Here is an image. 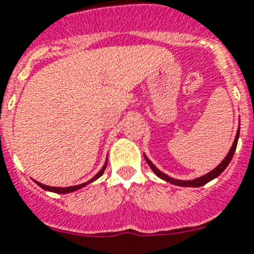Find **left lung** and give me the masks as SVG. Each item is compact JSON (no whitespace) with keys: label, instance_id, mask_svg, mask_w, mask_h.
Segmentation results:
<instances>
[{"label":"left lung","instance_id":"obj_1","mask_svg":"<svg viewBox=\"0 0 254 254\" xmlns=\"http://www.w3.org/2000/svg\"><path fill=\"white\" fill-rule=\"evenodd\" d=\"M239 133H240V120H239V129H238V131H236L234 143H232L231 148H230L229 153L226 155L225 159H223L222 161H221V163H219L216 168H214V169L210 170L209 173L204 174V176H201V177H197V178H195V180L182 181V180H176V178H172V177H169L168 174L163 173V172H161L160 169H157V168L152 164V161H151V160L148 159L146 155H144V153H143V156H144V160L147 161V164H148L151 169H152L153 173L156 174L159 178H161V180L167 181V182L172 183V185H176V186H181V187H200V186H204L205 183L210 182V181L214 180V178H217V177H218L219 174L222 173L223 170L227 168V165H229L230 161H231L232 156H234V153H235L236 146H238V139H239Z\"/></svg>","mask_w":254,"mask_h":254}]
</instances>
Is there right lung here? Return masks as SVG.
Returning a JSON list of instances; mask_svg holds the SVG:
<instances>
[{"label":"right lung","mask_w":254,"mask_h":254,"mask_svg":"<svg viewBox=\"0 0 254 254\" xmlns=\"http://www.w3.org/2000/svg\"><path fill=\"white\" fill-rule=\"evenodd\" d=\"M107 161L108 159H106V163H104L103 168H102L99 172H98L97 174H95L93 178H91L90 181H87V182L85 183H81V185H76V186H68V187H54V186H46V185H44V183L41 182H37V181H35L36 183H37L38 186L41 187V189L46 190V191H50V192H55V193H69V192H73V191H77V190L82 189V187L87 186V185H90L91 182H94V181H97L98 178H101L102 174L104 173V170H106V167H107Z\"/></svg>","instance_id":"1"}]
</instances>
